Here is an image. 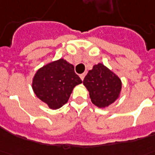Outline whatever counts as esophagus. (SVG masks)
<instances>
[{
	"label": "esophagus",
	"mask_w": 155,
	"mask_h": 155,
	"mask_svg": "<svg viewBox=\"0 0 155 155\" xmlns=\"http://www.w3.org/2000/svg\"><path fill=\"white\" fill-rule=\"evenodd\" d=\"M84 76H85V73H83V74H81V75H80V77H81V79L82 81L84 79Z\"/></svg>",
	"instance_id": "esophagus-1"
}]
</instances>
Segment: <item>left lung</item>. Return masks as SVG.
<instances>
[{
	"label": "left lung",
	"mask_w": 155,
	"mask_h": 155,
	"mask_svg": "<svg viewBox=\"0 0 155 155\" xmlns=\"http://www.w3.org/2000/svg\"><path fill=\"white\" fill-rule=\"evenodd\" d=\"M83 84L89 92L91 102L100 108L114 103L121 90V80L102 63L94 65L89 71Z\"/></svg>",
	"instance_id": "1"
}]
</instances>
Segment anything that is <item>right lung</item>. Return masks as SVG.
I'll list each match as a JSON object with an SVG mask.
<instances>
[{
	"instance_id": "right-lung-1",
	"label": "right lung",
	"mask_w": 155,
	"mask_h": 155,
	"mask_svg": "<svg viewBox=\"0 0 155 155\" xmlns=\"http://www.w3.org/2000/svg\"><path fill=\"white\" fill-rule=\"evenodd\" d=\"M74 66L59 59L43 66L34 74L32 88L51 109H58L68 101L74 87L82 83Z\"/></svg>"
}]
</instances>
